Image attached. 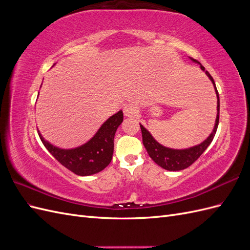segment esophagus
<instances>
[{"label":"esophagus","mask_w":250,"mask_h":250,"mask_svg":"<svg viewBox=\"0 0 250 250\" xmlns=\"http://www.w3.org/2000/svg\"><path fill=\"white\" fill-rule=\"evenodd\" d=\"M123 111H124V115L126 117H133V116H135L139 112V108H138V106L135 104H131L130 103V104L125 105Z\"/></svg>","instance_id":"esophagus-1"}]
</instances>
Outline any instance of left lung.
Listing matches in <instances>:
<instances>
[{"label": "left lung", "mask_w": 250, "mask_h": 250, "mask_svg": "<svg viewBox=\"0 0 250 250\" xmlns=\"http://www.w3.org/2000/svg\"><path fill=\"white\" fill-rule=\"evenodd\" d=\"M190 59L192 60L193 62L198 63L200 65V69L206 72L207 76L209 78V80L213 83V85L215 87V92L217 95V117H216V121H215V126L213 131L210 132V134L208 137L207 140H204L202 143H200L199 145H196L190 148L187 149H172V148H168L165 147L163 145H161L158 143L151 133L144 127L142 124H140L141 126V130H142V137H143V144L145 146L147 152L149 154V156L152 158L154 161V163H156L158 166H161L162 168L169 170V171H180L184 170L195 162L197 161V158L206 151V149L209 146V144L213 141L217 128H218V124H219V110H220V101H219V94L218 90L215 84V81L213 79V77L210 76V74L206 71L204 66L198 62L197 60H195L193 58L190 57Z\"/></svg>", "instance_id": "1"}]
</instances>
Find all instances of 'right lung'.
Here are the masks:
<instances>
[{
  "mask_svg": "<svg viewBox=\"0 0 250 250\" xmlns=\"http://www.w3.org/2000/svg\"><path fill=\"white\" fill-rule=\"evenodd\" d=\"M122 122L123 111L119 110L105 121L88 142L72 149L58 148L44 140L40 131L39 134L44 147L66 169L77 175L88 176L102 171L111 162L113 140Z\"/></svg>",
  "mask_w": 250,
  "mask_h": 250,
  "instance_id": "1",
  "label": "right lung"
}]
</instances>
